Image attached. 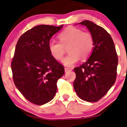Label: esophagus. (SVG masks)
<instances>
[{"label": "esophagus", "mask_w": 127, "mask_h": 127, "mask_svg": "<svg viewBox=\"0 0 127 127\" xmlns=\"http://www.w3.org/2000/svg\"><path fill=\"white\" fill-rule=\"evenodd\" d=\"M71 69H70V68H69V67H64V71H65V72H69V71H71Z\"/></svg>", "instance_id": "1"}]
</instances>
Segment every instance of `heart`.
<instances>
[{"label": "heart", "instance_id": "heart-1", "mask_svg": "<svg viewBox=\"0 0 127 127\" xmlns=\"http://www.w3.org/2000/svg\"><path fill=\"white\" fill-rule=\"evenodd\" d=\"M59 42L50 41L48 50L52 56L58 61L63 59L67 46L68 55L63 63L67 66H71L79 61L84 60L92 52L94 47V39L90 32L83 31L80 28L69 26L58 35Z\"/></svg>", "mask_w": 127, "mask_h": 127}]
</instances>
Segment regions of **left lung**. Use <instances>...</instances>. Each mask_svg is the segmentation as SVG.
I'll return each instance as SVG.
<instances>
[{"label": "left lung", "mask_w": 127, "mask_h": 127, "mask_svg": "<svg viewBox=\"0 0 127 127\" xmlns=\"http://www.w3.org/2000/svg\"><path fill=\"white\" fill-rule=\"evenodd\" d=\"M88 28L94 39L93 52L83 64L74 69V88L80 99L96 102L115 83L118 57L113 40L102 27L88 20L80 23Z\"/></svg>", "instance_id": "left-lung-1"}]
</instances>
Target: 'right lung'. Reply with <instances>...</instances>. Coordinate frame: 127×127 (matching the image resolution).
<instances>
[{"mask_svg":"<svg viewBox=\"0 0 127 127\" xmlns=\"http://www.w3.org/2000/svg\"><path fill=\"white\" fill-rule=\"evenodd\" d=\"M63 25H39L27 31L18 40L11 61L15 86L27 100L36 105L50 101L57 81L64 74L62 64L48 50L51 37Z\"/></svg>","mask_w":127,"mask_h":127,"instance_id":"1","label":"right lung"}]
</instances>
